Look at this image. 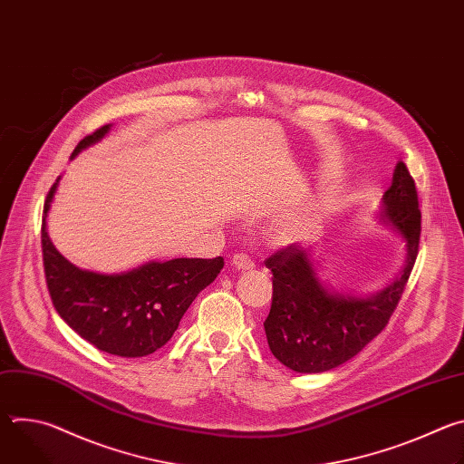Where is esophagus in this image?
Segmentation results:
<instances>
[{
    "instance_id": "1",
    "label": "esophagus",
    "mask_w": 464,
    "mask_h": 464,
    "mask_svg": "<svg viewBox=\"0 0 464 464\" xmlns=\"http://www.w3.org/2000/svg\"><path fill=\"white\" fill-rule=\"evenodd\" d=\"M231 266L235 268V270H238V272H247V270H253V260L247 256V255H244V253H237V255H233V258H231Z\"/></svg>"
}]
</instances>
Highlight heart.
<instances>
[{
  "instance_id": "b5f03b06",
  "label": "heart",
  "mask_w": 464,
  "mask_h": 464,
  "mask_svg": "<svg viewBox=\"0 0 464 464\" xmlns=\"http://www.w3.org/2000/svg\"><path fill=\"white\" fill-rule=\"evenodd\" d=\"M317 211L312 206L292 209L279 218H276L270 226V238L277 244H290L306 237L317 224Z\"/></svg>"
}]
</instances>
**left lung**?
<instances>
[{
    "label": "left lung",
    "mask_w": 464,
    "mask_h": 464,
    "mask_svg": "<svg viewBox=\"0 0 464 464\" xmlns=\"http://www.w3.org/2000/svg\"><path fill=\"white\" fill-rule=\"evenodd\" d=\"M378 222L406 242V264L385 288L354 295L321 281L314 247L292 244L270 258L272 308L264 330L274 356L295 372H323L354 358L385 328L399 304L420 240V209L415 181L399 161L382 198Z\"/></svg>",
    "instance_id": "8db88e82"
}]
</instances>
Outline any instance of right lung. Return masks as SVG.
<instances>
[{"mask_svg": "<svg viewBox=\"0 0 464 464\" xmlns=\"http://www.w3.org/2000/svg\"><path fill=\"white\" fill-rule=\"evenodd\" d=\"M111 124L86 136L72 154L99 143ZM60 176L44 206L42 251L51 301L75 333L99 351L121 358H141L161 349L206 286L220 270L224 258L150 260L121 274H99L77 268L53 246L47 235V213Z\"/></svg>", "mask_w": 464, "mask_h": 464, "instance_id": "1", "label": "right lung"}]
</instances>
